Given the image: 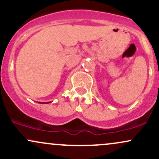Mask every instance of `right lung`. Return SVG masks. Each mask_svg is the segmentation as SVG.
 <instances>
[{
  "instance_id": "add662e5",
  "label": "right lung",
  "mask_w": 159,
  "mask_h": 159,
  "mask_svg": "<svg viewBox=\"0 0 159 159\" xmlns=\"http://www.w3.org/2000/svg\"><path fill=\"white\" fill-rule=\"evenodd\" d=\"M39 103H43V104H45V103H46V102H39ZM47 103H50V102H47Z\"/></svg>"
}]
</instances>
